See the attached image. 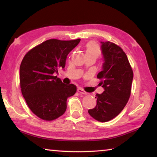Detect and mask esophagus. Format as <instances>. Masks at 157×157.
<instances>
[{
  "mask_svg": "<svg viewBox=\"0 0 157 157\" xmlns=\"http://www.w3.org/2000/svg\"><path fill=\"white\" fill-rule=\"evenodd\" d=\"M78 91L79 93V94H84V95L87 94V93L85 91L84 89H82V88H78Z\"/></svg>",
  "mask_w": 157,
  "mask_h": 157,
  "instance_id": "esophagus-1",
  "label": "esophagus"
}]
</instances>
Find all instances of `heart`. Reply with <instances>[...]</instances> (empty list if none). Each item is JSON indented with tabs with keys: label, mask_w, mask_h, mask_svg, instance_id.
<instances>
[{
	"label": "heart",
	"mask_w": 157,
	"mask_h": 157,
	"mask_svg": "<svg viewBox=\"0 0 157 157\" xmlns=\"http://www.w3.org/2000/svg\"><path fill=\"white\" fill-rule=\"evenodd\" d=\"M101 50L98 44L94 41H90L86 46V55H93L98 57L100 55Z\"/></svg>",
	"instance_id": "b5f03b06"
}]
</instances>
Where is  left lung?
I'll use <instances>...</instances> for the list:
<instances>
[{
	"mask_svg": "<svg viewBox=\"0 0 157 157\" xmlns=\"http://www.w3.org/2000/svg\"><path fill=\"white\" fill-rule=\"evenodd\" d=\"M101 43L105 62L97 78L105 91L96 94L97 105L88 112L95 120L107 122L118 116L128 102L134 74L128 58L120 46L110 41Z\"/></svg>",
	"mask_w": 157,
	"mask_h": 157,
	"instance_id": "8db88e82",
	"label": "left lung"
}]
</instances>
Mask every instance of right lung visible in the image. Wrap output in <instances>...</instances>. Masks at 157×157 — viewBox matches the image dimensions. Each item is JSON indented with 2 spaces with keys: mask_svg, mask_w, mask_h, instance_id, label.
Instances as JSON below:
<instances>
[{
  "mask_svg": "<svg viewBox=\"0 0 157 157\" xmlns=\"http://www.w3.org/2000/svg\"><path fill=\"white\" fill-rule=\"evenodd\" d=\"M79 41L48 39L29 50L21 62V93L32 112L42 120L51 121L62 116L67 98L77 91L75 85H65L55 73L65 67L67 55Z\"/></svg>",
  "mask_w": 157,
  "mask_h": 157,
  "instance_id": "right-lung-1",
  "label": "right lung"
}]
</instances>
